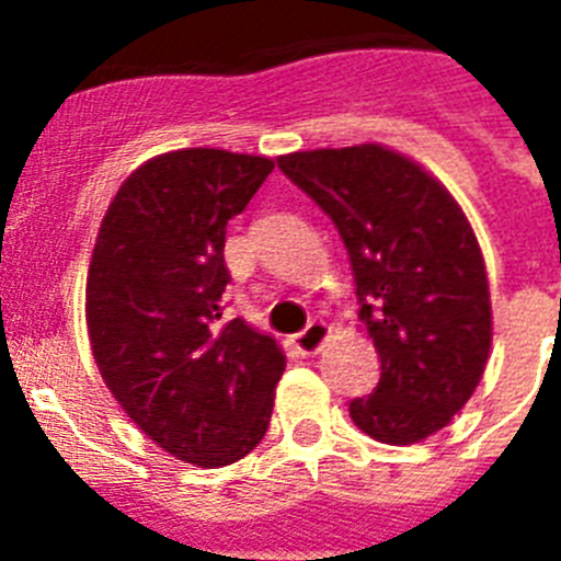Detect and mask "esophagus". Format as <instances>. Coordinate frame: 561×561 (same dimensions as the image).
<instances>
[{
	"mask_svg": "<svg viewBox=\"0 0 561 561\" xmlns=\"http://www.w3.org/2000/svg\"><path fill=\"white\" fill-rule=\"evenodd\" d=\"M329 334H331V325L323 323V320H314V323L306 325L300 334L291 336V345H295L297 354H304V356L317 354V351L323 348V342L329 340Z\"/></svg>",
	"mask_w": 561,
	"mask_h": 561,
	"instance_id": "esophagus-1",
	"label": "esophagus"
}]
</instances>
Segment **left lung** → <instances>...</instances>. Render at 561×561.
<instances>
[{"mask_svg":"<svg viewBox=\"0 0 561 561\" xmlns=\"http://www.w3.org/2000/svg\"><path fill=\"white\" fill-rule=\"evenodd\" d=\"M277 168L340 230L379 351V385L351 401L354 424L399 447L447 427L492 348L483 252L453 193L379 142L284 153Z\"/></svg>","mask_w":561,"mask_h":561,"instance_id":"left-lung-1","label":"left lung"}]
</instances>
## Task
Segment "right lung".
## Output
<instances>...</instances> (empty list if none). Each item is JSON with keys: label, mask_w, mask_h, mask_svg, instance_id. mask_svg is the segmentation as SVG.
I'll return each mask as SVG.
<instances>
[{"label": "right lung", "mask_w": 561, "mask_h": 561, "mask_svg": "<svg viewBox=\"0 0 561 561\" xmlns=\"http://www.w3.org/2000/svg\"><path fill=\"white\" fill-rule=\"evenodd\" d=\"M275 162L225 148L148 160L121 185L87 275V329L106 388L176 460L227 466L261 444L286 356L225 320L227 221Z\"/></svg>", "instance_id": "1"}]
</instances>
